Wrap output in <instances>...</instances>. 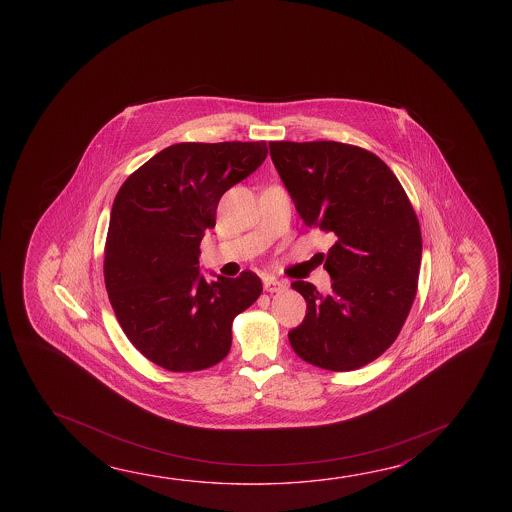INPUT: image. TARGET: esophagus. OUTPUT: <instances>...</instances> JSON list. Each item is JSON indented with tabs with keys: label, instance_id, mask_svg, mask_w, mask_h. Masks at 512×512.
Listing matches in <instances>:
<instances>
[{
	"label": "esophagus",
	"instance_id": "esophagus-1",
	"mask_svg": "<svg viewBox=\"0 0 512 512\" xmlns=\"http://www.w3.org/2000/svg\"><path fill=\"white\" fill-rule=\"evenodd\" d=\"M285 289V282L282 280H278L275 277H268L264 280V291H268V293H278V291H282Z\"/></svg>",
	"mask_w": 512,
	"mask_h": 512
}]
</instances>
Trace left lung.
<instances>
[{"label":"left lung","mask_w":512,"mask_h":512,"mask_svg":"<svg viewBox=\"0 0 512 512\" xmlns=\"http://www.w3.org/2000/svg\"><path fill=\"white\" fill-rule=\"evenodd\" d=\"M269 155L309 228L336 235L327 296L293 282L307 302L289 332L294 353L318 368L353 371L394 343L418 291L421 230L411 200L375 153L336 141H271Z\"/></svg>","instance_id":"obj_1"}]
</instances>
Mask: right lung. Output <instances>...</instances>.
<instances>
[{
    "instance_id": "add662e5",
    "label": "right lung",
    "mask_w": 512,
    "mask_h": 512,
    "mask_svg": "<svg viewBox=\"0 0 512 512\" xmlns=\"http://www.w3.org/2000/svg\"><path fill=\"white\" fill-rule=\"evenodd\" d=\"M268 155L257 143H178L159 151L121 185L110 212L103 277L128 341L160 368L216 366L232 346L237 314L257 302L260 278L207 282L200 243L232 185Z\"/></svg>"
}]
</instances>
